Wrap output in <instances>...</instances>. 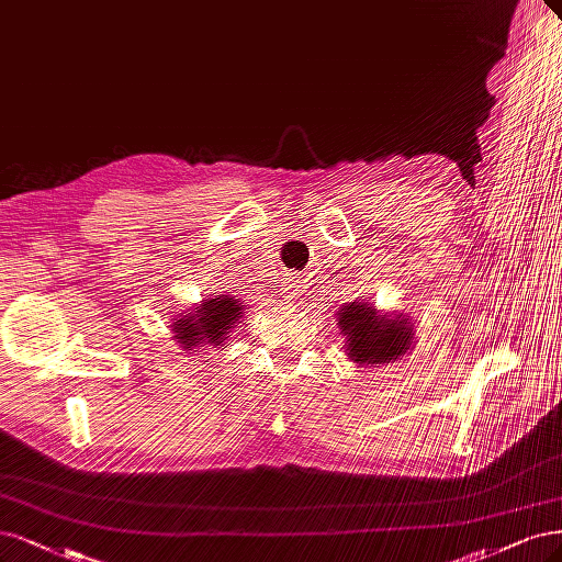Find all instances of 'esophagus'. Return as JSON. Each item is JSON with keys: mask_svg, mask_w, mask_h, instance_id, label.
<instances>
[{"mask_svg": "<svg viewBox=\"0 0 562 562\" xmlns=\"http://www.w3.org/2000/svg\"><path fill=\"white\" fill-rule=\"evenodd\" d=\"M297 288H300V285H297V281H290V283H288V288H285V297H288V300H290V297H295V295H297Z\"/></svg>", "mask_w": 562, "mask_h": 562, "instance_id": "obj_1", "label": "esophagus"}]
</instances>
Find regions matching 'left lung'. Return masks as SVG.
<instances>
[{
    "label": "left lung",
    "instance_id": "left-lung-1",
    "mask_svg": "<svg viewBox=\"0 0 562 562\" xmlns=\"http://www.w3.org/2000/svg\"><path fill=\"white\" fill-rule=\"evenodd\" d=\"M339 330L346 337L348 358L358 364L395 362L409 351L414 327L404 316H381L372 304L346 302L341 306Z\"/></svg>",
    "mask_w": 562,
    "mask_h": 562
}]
</instances>
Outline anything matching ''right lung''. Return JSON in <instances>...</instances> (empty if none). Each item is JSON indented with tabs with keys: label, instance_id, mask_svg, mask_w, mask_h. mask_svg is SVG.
Listing matches in <instances>:
<instances>
[{
	"label": "right lung",
	"instance_id": "1",
	"mask_svg": "<svg viewBox=\"0 0 562 562\" xmlns=\"http://www.w3.org/2000/svg\"><path fill=\"white\" fill-rule=\"evenodd\" d=\"M246 304L239 297L216 295L202 300L198 308H190L186 316L173 318L171 330L183 351L192 348H221L229 335L235 333L239 318L246 314Z\"/></svg>",
	"mask_w": 562,
	"mask_h": 562
}]
</instances>
